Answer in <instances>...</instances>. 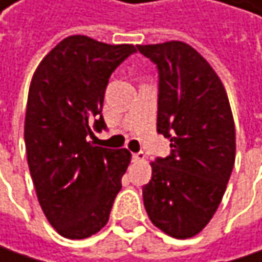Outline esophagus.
Returning a JSON list of instances; mask_svg holds the SVG:
<instances>
[{"label": "esophagus", "mask_w": 262, "mask_h": 262, "mask_svg": "<svg viewBox=\"0 0 262 262\" xmlns=\"http://www.w3.org/2000/svg\"><path fill=\"white\" fill-rule=\"evenodd\" d=\"M132 160H134V162H144V160H146V156H144L143 152H137V154L132 156Z\"/></svg>", "instance_id": "1"}]
</instances>
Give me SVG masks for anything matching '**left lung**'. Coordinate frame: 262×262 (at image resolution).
I'll return each instance as SVG.
<instances>
[{
    "instance_id": "obj_1",
    "label": "left lung",
    "mask_w": 262,
    "mask_h": 262,
    "mask_svg": "<svg viewBox=\"0 0 262 262\" xmlns=\"http://www.w3.org/2000/svg\"><path fill=\"white\" fill-rule=\"evenodd\" d=\"M159 70L157 132L171 154L157 157L143 187L146 212L176 239L196 236L214 217L236 159V128L225 88L188 43L137 45Z\"/></svg>"
}]
</instances>
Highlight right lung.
<instances>
[{
  "label": "right lung",
  "instance_id": "obj_1",
  "mask_svg": "<svg viewBox=\"0 0 262 262\" xmlns=\"http://www.w3.org/2000/svg\"><path fill=\"white\" fill-rule=\"evenodd\" d=\"M137 52L86 36H69L50 52L31 80L25 116L28 166L47 220L67 239L100 231L130 163L127 149L94 146L106 128L102 105L115 69Z\"/></svg>",
  "mask_w": 262,
  "mask_h": 262
}]
</instances>
